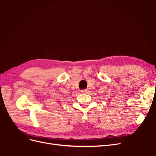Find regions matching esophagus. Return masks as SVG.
Listing matches in <instances>:
<instances>
[{"label": "esophagus", "instance_id": "34e87169", "mask_svg": "<svg viewBox=\"0 0 156 156\" xmlns=\"http://www.w3.org/2000/svg\"><path fill=\"white\" fill-rule=\"evenodd\" d=\"M81 93L86 94V93L88 92V90H87V89H85V90H81Z\"/></svg>", "mask_w": 156, "mask_h": 156}]
</instances>
